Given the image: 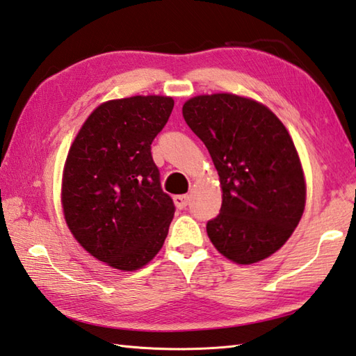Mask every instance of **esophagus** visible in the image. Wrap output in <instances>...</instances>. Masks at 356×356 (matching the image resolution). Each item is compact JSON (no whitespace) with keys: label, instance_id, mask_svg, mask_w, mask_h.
<instances>
[{"label":"esophagus","instance_id":"esophagus-1","mask_svg":"<svg viewBox=\"0 0 356 356\" xmlns=\"http://www.w3.org/2000/svg\"><path fill=\"white\" fill-rule=\"evenodd\" d=\"M190 200H191V197H190V195H188V194L176 195V197H174V203H176V207H177L179 209L186 208L188 203H190Z\"/></svg>","mask_w":356,"mask_h":356}]
</instances>
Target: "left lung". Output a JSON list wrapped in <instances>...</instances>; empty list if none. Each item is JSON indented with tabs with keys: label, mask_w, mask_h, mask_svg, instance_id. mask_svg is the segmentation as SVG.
Wrapping results in <instances>:
<instances>
[{
	"label": "left lung",
	"mask_w": 356,
	"mask_h": 356,
	"mask_svg": "<svg viewBox=\"0 0 356 356\" xmlns=\"http://www.w3.org/2000/svg\"><path fill=\"white\" fill-rule=\"evenodd\" d=\"M182 115L220 177L208 237L226 259L257 263L282 248L305 211L306 184L289 133L268 107L229 93L186 101Z\"/></svg>",
	"instance_id": "left-lung-1"
}]
</instances>
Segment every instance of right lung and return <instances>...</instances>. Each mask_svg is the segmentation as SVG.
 <instances>
[{
	"label": "right lung",
	"instance_id": "add662e5",
	"mask_svg": "<svg viewBox=\"0 0 356 356\" xmlns=\"http://www.w3.org/2000/svg\"><path fill=\"white\" fill-rule=\"evenodd\" d=\"M172 107L166 96L105 102L88 116L67 156L65 222L81 246L111 268L145 266L168 236L176 207L161 186L151 143Z\"/></svg>",
	"mask_w": 356,
	"mask_h": 356
}]
</instances>
